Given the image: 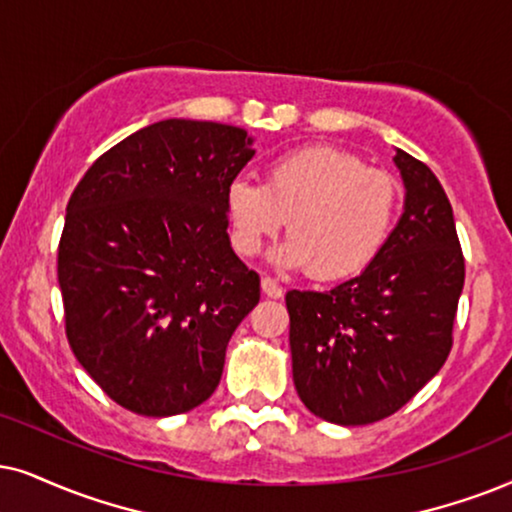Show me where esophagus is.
Returning a JSON list of instances; mask_svg holds the SVG:
<instances>
[{
    "label": "esophagus",
    "mask_w": 512,
    "mask_h": 512,
    "mask_svg": "<svg viewBox=\"0 0 512 512\" xmlns=\"http://www.w3.org/2000/svg\"><path fill=\"white\" fill-rule=\"evenodd\" d=\"M262 293L267 297H274V300H276V297H283V286L276 281V278L264 276L262 278Z\"/></svg>",
    "instance_id": "1"
}]
</instances>
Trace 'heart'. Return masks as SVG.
Instances as JSON below:
<instances>
[{"label":"heart","instance_id":"obj_1","mask_svg":"<svg viewBox=\"0 0 512 512\" xmlns=\"http://www.w3.org/2000/svg\"><path fill=\"white\" fill-rule=\"evenodd\" d=\"M399 205L390 172L335 146L295 148L271 160L264 184L236 179L226 189L236 250L257 255L288 222L278 262L307 267L316 281L364 271L390 238Z\"/></svg>","mask_w":512,"mask_h":512}]
</instances>
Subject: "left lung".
Wrapping results in <instances>:
<instances>
[{"label": "left lung", "instance_id": "left-lung-1", "mask_svg": "<svg viewBox=\"0 0 512 512\" xmlns=\"http://www.w3.org/2000/svg\"><path fill=\"white\" fill-rule=\"evenodd\" d=\"M404 215L378 257L333 290H290L293 380L328 423L397 413L435 378L454 345L465 260L454 210L432 170L397 148Z\"/></svg>", "mask_w": 512, "mask_h": 512}]
</instances>
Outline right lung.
Masks as SVG:
<instances>
[{
  "instance_id": "1",
  "label": "right lung",
  "mask_w": 512,
  "mask_h": 512,
  "mask_svg": "<svg viewBox=\"0 0 512 512\" xmlns=\"http://www.w3.org/2000/svg\"><path fill=\"white\" fill-rule=\"evenodd\" d=\"M241 127L163 120L108 148L68 200L58 286L73 354L139 416H177L222 378L260 302L229 243L226 189L255 155Z\"/></svg>"
}]
</instances>
